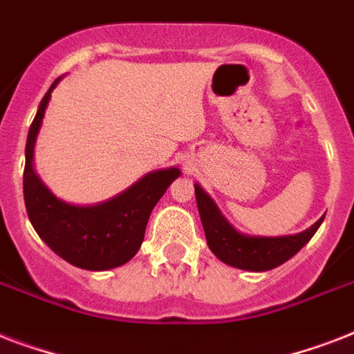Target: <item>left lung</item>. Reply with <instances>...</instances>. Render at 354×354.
<instances>
[{
	"instance_id": "1",
	"label": "left lung",
	"mask_w": 354,
	"mask_h": 354,
	"mask_svg": "<svg viewBox=\"0 0 354 354\" xmlns=\"http://www.w3.org/2000/svg\"><path fill=\"white\" fill-rule=\"evenodd\" d=\"M194 194H196L200 221L204 226L205 239H207V246L211 252L215 253L222 263L230 264L233 268L248 270V272H266L286 263L313 239L325 218L322 216L313 226L296 235H246V233L236 232L224 218L213 198L198 183H194Z\"/></svg>"
}]
</instances>
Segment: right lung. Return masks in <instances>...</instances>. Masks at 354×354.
Instances as JSON below:
<instances>
[{"mask_svg": "<svg viewBox=\"0 0 354 354\" xmlns=\"http://www.w3.org/2000/svg\"><path fill=\"white\" fill-rule=\"evenodd\" d=\"M58 82L60 79L41 99L27 136L24 171L27 215L41 241L69 264L91 272L118 268L138 253L150 213L182 171L169 167L149 172L101 204L75 205L57 198L36 174L35 145Z\"/></svg>", "mask_w": 354, "mask_h": 354, "instance_id": "1", "label": "right lung"}]
</instances>
